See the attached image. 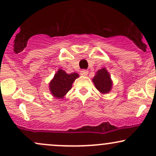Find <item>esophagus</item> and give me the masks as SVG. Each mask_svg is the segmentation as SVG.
<instances>
[{
	"mask_svg": "<svg viewBox=\"0 0 156 156\" xmlns=\"http://www.w3.org/2000/svg\"><path fill=\"white\" fill-rule=\"evenodd\" d=\"M88 70L87 69H82L81 71H80V75L83 76H86L88 75Z\"/></svg>",
	"mask_w": 156,
	"mask_h": 156,
	"instance_id": "1",
	"label": "esophagus"
}]
</instances>
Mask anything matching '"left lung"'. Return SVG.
<instances>
[{
    "instance_id": "obj_1",
    "label": "left lung",
    "mask_w": 156,
    "mask_h": 156,
    "mask_svg": "<svg viewBox=\"0 0 156 156\" xmlns=\"http://www.w3.org/2000/svg\"><path fill=\"white\" fill-rule=\"evenodd\" d=\"M94 86L102 94H108L112 88V80L111 76L105 68H102L96 73L92 79Z\"/></svg>"
}]
</instances>
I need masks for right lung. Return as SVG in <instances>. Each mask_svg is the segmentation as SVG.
<instances>
[{"label":"right lung","instance_id":"add662e5","mask_svg":"<svg viewBox=\"0 0 156 156\" xmlns=\"http://www.w3.org/2000/svg\"><path fill=\"white\" fill-rule=\"evenodd\" d=\"M79 75L77 73L67 74L65 71L59 69L49 83L52 95L58 99H63L64 96L72 88L73 83Z\"/></svg>","mask_w":156,"mask_h":156}]
</instances>
